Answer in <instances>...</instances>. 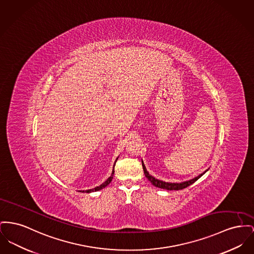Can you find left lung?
I'll return each instance as SVG.
<instances>
[{
	"label": "left lung",
	"mask_w": 254,
	"mask_h": 254,
	"mask_svg": "<svg viewBox=\"0 0 254 254\" xmlns=\"http://www.w3.org/2000/svg\"><path fill=\"white\" fill-rule=\"evenodd\" d=\"M142 166H143V170H144V174H145L146 178L149 179V181H150V183H151L152 185H154L155 187L161 188V189L170 190V191H171V190H182V189H184V188L190 186L191 184H193L197 179H199V178H201V177L208 171V170L204 171V172H203L202 174H200L199 176L195 177L194 179H190V180H188V181H184V182H180V183H172V182H165V181L155 179V178H153L152 176H150L149 174V172L147 171L145 165H144L143 160H142Z\"/></svg>",
	"instance_id": "1"
}]
</instances>
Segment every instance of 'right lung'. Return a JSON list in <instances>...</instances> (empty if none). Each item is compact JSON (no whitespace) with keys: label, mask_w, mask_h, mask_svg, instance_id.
<instances>
[{"label":"right lung","mask_w":254,"mask_h":254,"mask_svg":"<svg viewBox=\"0 0 254 254\" xmlns=\"http://www.w3.org/2000/svg\"><path fill=\"white\" fill-rule=\"evenodd\" d=\"M118 159V158H117ZM117 159H116V161H117ZM116 161H115V163H116ZM115 163H114V166H115ZM113 175H114V169H113V171H112V174H111V176L107 179V180H105L104 183H102L100 186H97V187H95L94 189H89V190H86V191H78V192H86V193H91V192H96V191H99V190H102V189H104L105 187H106L111 181H112V179H113Z\"/></svg>","instance_id":"1"}]
</instances>
